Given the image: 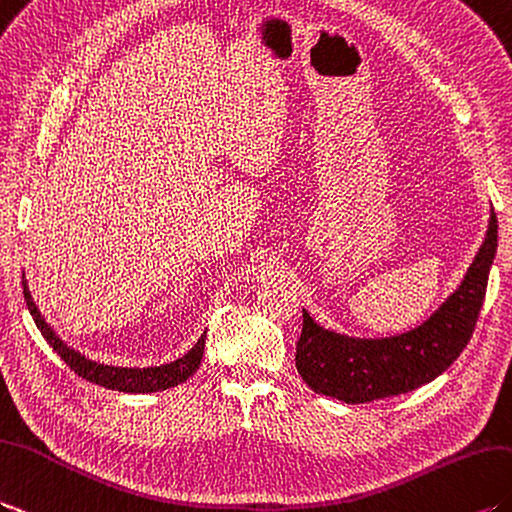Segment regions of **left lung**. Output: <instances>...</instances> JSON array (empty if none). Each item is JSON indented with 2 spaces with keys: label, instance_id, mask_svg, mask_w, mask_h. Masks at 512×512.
I'll return each mask as SVG.
<instances>
[{
  "label": "left lung",
  "instance_id": "1",
  "mask_svg": "<svg viewBox=\"0 0 512 512\" xmlns=\"http://www.w3.org/2000/svg\"><path fill=\"white\" fill-rule=\"evenodd\" d=\"M497 253V218L458 288L419 327L388 338H358L327 329L303 310L296 368L318 395L366 403L410 392L443 375L467 347L484 303Z\"/></svg>",
  "mask_w": 512,
  "mask_h": 512
}]
</instances>
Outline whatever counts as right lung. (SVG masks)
Wrapping results in <instances>:
<instances>
[{
	"mask_svg": "<svg viewBox=\"0 0 512 512\" xmlns=\"http://www.w3.org/2000/svg\"><path fill=\"white\" fill-rule=\"evenodd\" d=\"M23 285V299H26V305L30 310V316L37 323L39 331L47 344L61 355V360L80 375L82 379H87L91 384H98L111 390H120V392H133V395H141V392H159V390H168L178 384H183L185 379L192 377L198 366L202 362V355H205V338L207 331L198 338V342L189 349L183 358H178L170 364H161V366H148V368H137V366H111V364H100L95 360H89L87 355H82L74 347L56 334L54 327L47 323L45 316L39 312V307L34 305L32 294L28 290V281L26 275L21 277Z\"/></svg>",
	"mask_w": 512,
	"mask_h": 512,
	"instance_id": "add662e5",
	"label": "right lung"
}]
</instances>
